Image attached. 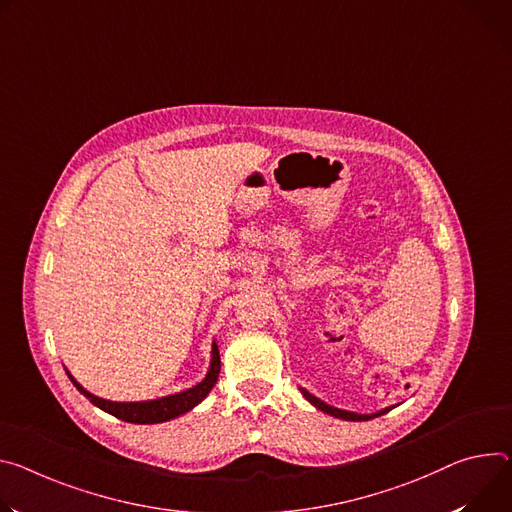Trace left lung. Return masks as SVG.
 <instances>
[{"mask_svg":"<svg viewBox=\"0 0 512 512\" xmlns=\"http://www.w3.org/2000/svg\"><path fill=\"white\" fill-rule=\"evenodd\" d=\"M302 394H304V398H306L308 402H312L318 410L327 412V414H331V416H337V418H343V421H369V418H376V416H382V414L390 412V408H386V410H380V412H376V414H355V412L339 410V408H335V406L324 404L322 400H318L316 396H312V394H310V392H306V390H302Z\"/></svg>","mask_w":512,"mask_h":512,"instance_id":"obj_1","label":"left lung"}]
</instances>
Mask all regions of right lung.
<instances>
[{
	"label": "right lung",
	"mask_w": 512,
	"mask_h": 512,
	"mask_svg": "<svg viewBox=\"0 0 512 512\" xmlns=\"http://www.w3.org/2000/svg\"><path fill=\"white\" fill-rule=\"evenodd\" d=\"M220 374V355H218V347L216 343L212 345V363H210V371L208 376L194 388L173 394V396H165L159 400H149V402H110L104 398H98L94 394H89L87 390H83L71 376V382L75 384V388L91 402L96 404L98 408H102L104 412L120 418V421L126 423H136V425H153V423H165L171 421V418L192 410L196 404H200L208 392L214 388L216 380Z\"/></svg>",
	"instance_id": "add662e5"
}]
</instances>
